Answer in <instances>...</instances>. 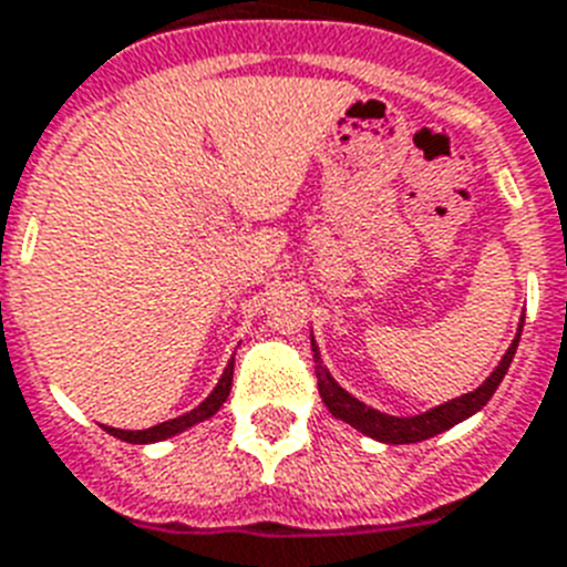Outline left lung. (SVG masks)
Segmentation results:
<instances>
[{
  "label": "left lung",
  "instance_id": "8db88e82",
  "mask_svg": "<svg viewBox=\"0 0 567 567\" xmlns=\"http://www.w3.org/2000/svg\"><path fill=\"white\" fill-rule=\"evenodd\" d=\"M522 326H525V317L518 322L516 337H513L511 349L504 351V357L498 360V365L489 372V378L484 380L482 386L475 392L461 394V398H453V401L441 403V406H432L421 415H386L380 409L365 406L363 401H357L354 394H349L346 389L331 378L326 365H322L320 346L313 342L311 337V349H313V363H317V380H320V398L328 406V412L334 417H340L342 423L354 426L357 432L374 437V441H383V444H417V441H426V437H435L441 432L453 430L455 423L467 421L475 412H482L487 406V401L493 398V392L498 389V383L504 380L507 369L513 363V354L518 349V337H522Z\"/></svg>",
  "mask_w": 567,
  "mask_h": 567
}]
</instances>
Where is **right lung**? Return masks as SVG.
Masks as SVG:
<instances>
[{
  "mask_svg": "<svg viewBox=\"0 0 567 567\" xmlns=\"http://www.w3.org/2000/svg\"><path fill=\"white\" fill-rule=\"evenodd\" d=\"M230 386H233V360L227 363L225 374L218 378L216 389H213V392L207 394V398H204L198 406L189 409V412H184V415L173 417V421L158 423V426H150V430H114V426H103V430H106L109 435L121 437V441H130V444H155V441H166V437L181 435V432L189 430V426H195V423H202V421H207V417L216 415L218 409H221V403L227 401Z\"/></svg>",
  "mask_w": 567,
  "mask_h": 567,
  "instance_id": "1",
  "label": "right lung"
}]
</instances>
